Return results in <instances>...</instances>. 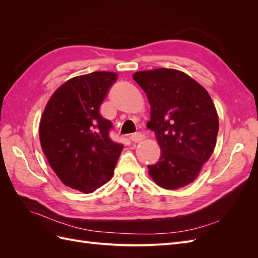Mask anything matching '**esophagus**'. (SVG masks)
<instances>
[{
  "mask_svg": "<svg viewBox=\"0 0 258 258\" xmlns=\"http://www.w3.org/2000/svg\"><path fill=\"white\" fill-rule=\"evenodd\" d=\"M130 140L134 143H138V142H141L142 140H144V136L142 135V134H135V135H132L131 137H130Z\"/></svg>",
  "mask_w": 258,
  "mask_h": 258,
  "instance_id": "1",
  "label": "esophagus"
}]
</instances>
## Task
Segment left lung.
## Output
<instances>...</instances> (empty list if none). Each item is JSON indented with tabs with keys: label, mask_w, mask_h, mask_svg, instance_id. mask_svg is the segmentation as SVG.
Returning a JSON list of instances; mask_svg holds the SVG:
<instances>
[{
	"label": "left lung",
	"mask_w": 258,
	"mask_h": 258,
	"mask_svg": "<svg viewBox=\"0 0 258 258\" xmlns=\"http://www.w3.org/2000/svg\"><path fill=\"white\" fill-rule=\"evenodd\" d=\"M134 80L148 98L151 120L161 155L147 166L155 183L166 189L194 182L212 155L218 117L208 91L187 74L172 69L137 72Z\"/></svg>",
	"instance_id": "8db88e82"
}]
</instances>
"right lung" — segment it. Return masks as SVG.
<instances>
[{
	"mask_svg": "<svg viewBox=\"0 0 258 258\" xmlns=\"http://www.w3.org/2000/svg\"><path fill=\"white\" fill-rule=\"evenodd\" d=\"M113 72L69 80L54 91L40 123L42 150L60 181L85 194L111 178L123 145L110 137L113 123L100 114L116 82Z\"/></svg>",
	"mask_w": 258,
	"mask_h": 258,
	"instance_id": "1",
	"label": "right lung"
}]
</instances>
